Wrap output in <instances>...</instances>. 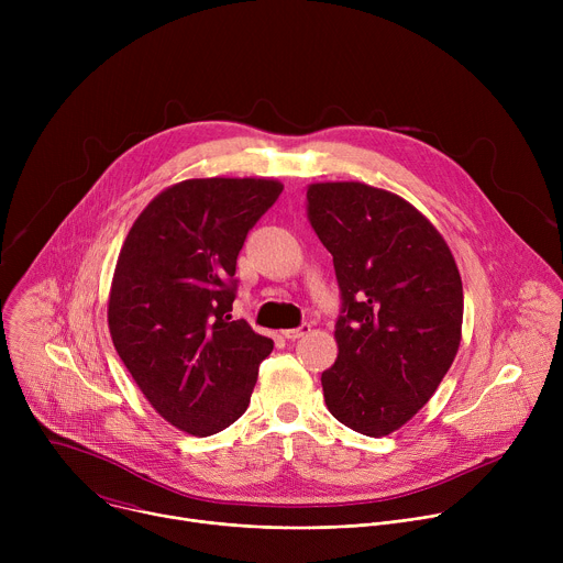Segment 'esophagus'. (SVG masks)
<instances>
[{
	"label": "esophagus",
	"mask_w": 563,
	"mask_h": 563,
	"mask_svg": "<svg viewBox=\"0 0 563 563\" xmlns=\"http://www.w3.org/2000/svg\"><path fill=\"white\" fill-rule=\"evenodd\" d=\"M311 332V325L309 323H302L300 328H294V330H285L283 332V336L285 339H289V341H296V339H302V336H307Z\"/></svg>",
	"instance_id": "1"
}]
</instances>
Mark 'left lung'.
Here are the masks:
<instances>
[{"label":"left lung","mask_w":563,"mask_h":563,"mask_svg":"<svg viewBox=\"0 0 563 563\" xmlns=\"http://www.w3.org/2000/svg\"><path fill=\"white\" fill-rule=\"evenodd\" d=\"M307 218L334 256L339 356L320 376L328 410L365 437L406 426L461 343L463 285L437 227L408 200L363 183H316Z\"/></svg>","instance_id":"left-lung-1"}]
</instances>
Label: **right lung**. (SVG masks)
<instances>
[{
    "label": "right lung",
    "instance_id": "1",
    "mask_svg": "<svg viewBox=\"0 0 563 563\" xmlns=\"http://www.w3.org/2000/svg\"><path fill=\"white\" fill-rule=\"evenodd\" d=\"M267 178H194L157 194L118 256L109 330L153 410L194 437L245 415L274 341L231 320L235 261L278 200Z\"/></svg>",
    "mask_w": 563,
    "mask_h": 563
}]
</instances>
